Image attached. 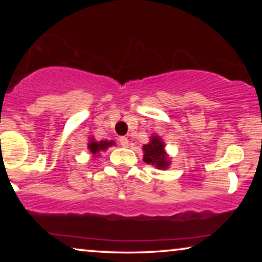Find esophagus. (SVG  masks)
<instances>
[{
  "mask_svg": "<svg viewBox=\"0 0 262 262\" xmlns=\"http://www.w3.org/2000/svg\"><path fill=\"white\" fill-rule=\"evenodd\" d=\"M119 143H120V145H123V146H125V148H126V146H128V139H127V137H120L119 138Z\"/></svg>",
  "mask_w": 262,
  "mask_h": 262,
  "instance_id": "1",
  "label": "esophagus"
}]
</instances>
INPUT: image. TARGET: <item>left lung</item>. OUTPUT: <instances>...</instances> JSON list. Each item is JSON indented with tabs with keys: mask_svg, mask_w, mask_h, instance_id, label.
<instances>
[{
	"mask_svg": "<svg viewBox=\"0 0 262 262\" xmlns=\"http://www.w3.org/2000/svg\"><path fill=\"white\" fill-rule=\"evenodd\" d=\"M144 150V161L148 164H154L159 169H164L169 164L168 157L164 152V144L157 136H152L149 144L143 146Z\"/></svg>",
	"mask_w": 262,
	"mask_h": 262,
	"instance_id": "8db88e82",
	"label": "left lung"
}]
</instances>
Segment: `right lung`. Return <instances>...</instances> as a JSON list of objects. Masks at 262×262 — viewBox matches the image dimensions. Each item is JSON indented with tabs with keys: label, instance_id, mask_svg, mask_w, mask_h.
<instances>
[{
	"label": "right lung",
	"instance_id": "right-lung-1",
	"mask_svg": "<svg viewBox=\"0 0 262 262\" xmlns=\"http://www.w3.org/2000/svg\"><path fill=\"white\" fill-rule=\"evenodd\" d=\"M114 142H108V141H100V142H95L94 139H92V142H89L88 144V149L89 151H91L93 155H96V154H99L100 151H102V150H105L108 148L110 145H113Z\"/></svg>",
	"mask_w": 262,
	"mask_h": 262
}]
</instances>
